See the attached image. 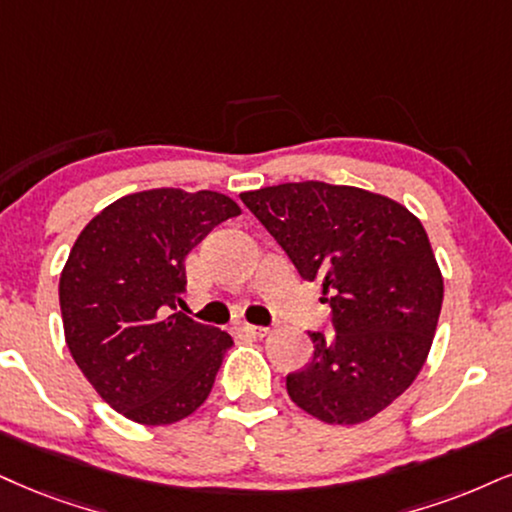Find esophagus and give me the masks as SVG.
<instances>
[{
    "mask_svg": "<svg viewBox=\"0 0 512 512\" xmlns=\"http://www.w3.org/2000/svg\"><path fill=\"white\" fill-rule=\"evenodd\" d=\"M235 330L242 332V334H251V337H263V334H268V327H258V325H251V323H237Z\"/></svg>",
    "mask_w": 512,
    "mask_h": 512,
    "instance_id": "1",
    "label": "esophagus"
}]
</instances>
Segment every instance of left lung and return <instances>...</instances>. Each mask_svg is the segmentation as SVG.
I'll return each mask as SVG.
<instances>
[{
	"label": "left lung",
	"mask_w": 512,
	"mask_h": 512,
	"mask_svg": "<svg viewBox=\"0 0 512 512\" xmlns=\"http://www.w3.org/2000/svg\"><path fill=\"white\" fill-rule=\"evenodd\" d=\"M239 199L332 308L334 334L308 332L313 358L287 375L289 399L330 425L375 418L418 377L439 323L444 277L425 227L399 201L318 180Z\"/></svg>",
	"instance_id": "left-lung-1"
}]
</instances>
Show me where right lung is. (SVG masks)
<instances>
[{"mask_svg":"<svg viewBox=\"0 0 512 512\" xmlns=\"http://www.w3.org/2000/svg\"><path fill=\"white\" fill-rule=\"evenodd\" d=\"M239 213L211 189H147L113 201L75 239L59 280L68 351L128 420L173 425L211 394L232 337L172 311L185 256Z\"/></svg>","mask_w":512,"mask_h":512,"instance_id":"obj_1","label":"right lung"}]
</instances>
